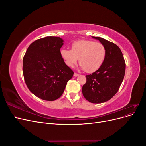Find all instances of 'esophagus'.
Listing matches in <instances>:
<instances>
[{
    "mask_svg": "<svg viewBox=\"0 0 146 146\" xmlns=\"http://www.w3.org/2000/svg\"><path fill=\"white\" fill-rule=\"evenodd\" d=\"M78 75H79V74H78L77 73H76V72H74V77H77V76H78Z\"/></svg>",
    "mask_w": 146,
    "mask_h": 146,
    "instance_id": "obj_1",
    "label": "esophagus"
}]
</instances>
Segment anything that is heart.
Segmentation results:
<instances>
[{"label": "heart", "instance_id": "1", "mask_svg": "<svg viewBox=\"0 0 146 146\" xmlns=\"http://www.w3.org/2000/svg\"><path fill=\"white\" fill-rule=\"evenodd\" d=\"M106 48L100 42L91 40H79L72 43L71 50H61V57L69 67H74L79 59L81 68L92 73L98 70L104 62Z\"/></svg>", "mask_w": 146, "mask_h": 146}]
</instances>
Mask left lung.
I'll list each match as a JSON object with an SVG mask.
<instances>
[{
  "label": "left lung",
  "instance_id": "8db88e82",
  "mask_svg": "<svg viewBox=\"0 0 146 146\" xmlns=\"http://www.w3.org/2000/svg\"><path fill=\"white\" fill-rule=\"evenodd\" d=\"M105 46L107 54L101 67L87 75L82 87L85 98L93 104L105 102L118 91L125 72V62L122 53L115 44L100 37H94Z\"/></svg>",
  "mask_w": 146,
  "mask_h": 146
}]
</instances>
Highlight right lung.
I'll list each match as a JSON object with an SVG mask.
<instances>
[{
  "mask_svg": "<svg viewBox=\"0 0 146 146\" xmlns=\"http://www.w3.org/2000/svg\"><path fill=\"white\" fill-rule=\"evenodd\" d=\"M63 40L47 36L33 42L23 58V70L29 90L41 99L53 101L63 93L74 72L61 57Z\"/></svg>",
  "mask_w": 146,
  "mask_h": 146,
  "instance_id": "obj_1",
  "label": "right lung"
}]
</instances>
